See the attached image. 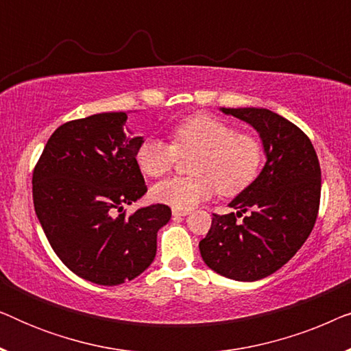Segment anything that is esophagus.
Instances as JSON below:
<instances>
[{"mask_svg":"<svg viewBox=\"0 0 351 351\" xmlns=\"http://www.w3.org/2000/svg\"><path fill=\"white\" fill-rule=\"evenodd\" d=\"M185 215H189V210L172 209V217H185Z\"/></svg>","mask_w":351,"mask_h":351,"instance_id":"1","label":"esophagus"}]
</instances>
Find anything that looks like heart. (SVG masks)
<instances>
[{"instance_id":"obj_1","label":"heart","mask_w":351,"mask_h":351,"mask_svg":"<svg viewBox=\"0 0 351 351\" xmlns=\"http://www.w3.org/2000/svg\"><path fill=\"white\" fill-rule=\"evenodd\" d=\"M177 153L196 155L193 177H172L152 189V198L177 210H190L213 198L215 191L237 195L257 177L262 148L256 137L237 132L232 124L213 114H193L172 129V143L156 136L142 141L136 153L138 169L161 177L174 167Z\"/></svg>"}]
</instances>
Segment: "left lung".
I'll return each mask as SVG.
<instances>
[{"label": "left lung", "mask_w": 351, "mask_h": 351, "mask_svg": "<svg viewBox=\"0 0 351 351\" xmlns=\"http://www.w3.org/2000/svg\"><path fill=\"white\" fill-rule=\"evenodd\" d=\"M256 129L265 166L230 208L214 214L199 241L206 265L234 281L262 280L291 261L313 230L319 209L321 169L310 138L267 108H220ZM250 210L241 223L236 217Z\"/></svg>", "instance_id": "8db88e82"}]
</instances>
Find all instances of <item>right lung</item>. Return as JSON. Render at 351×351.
<instances>
[{
    "instance_id": "add662e5",
    "label": "right lung",
    "mask_w": 351,
    "mask_h": 351,
    "mask_svg": "<svg viewBox=\"0 0 351 351\" xmlns=\"http://www.w3.org/2000/svg\"><path fill=\"white\" fill-rule=\"evenodd\" d=\"M126 119L112 112L62 124L33 172V204L47 241L75 275L102 286L145 271L158 230L171 220L166 204L114 215L147 193L136 162L143 137L132 136Z\"/></svg>"
}]
</instances>
